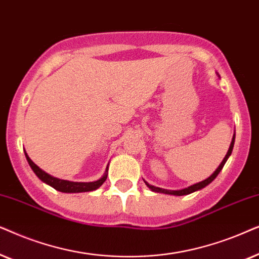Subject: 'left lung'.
Masks as SVG:
<instances>
[{
    "instance_id": "obj_1",
    "label": "left lung",
    "mask_w": 259,
    "mask_h": 259,
    "mask_svg": "<svg viewBox=\"0 0 259 259\" xmlns=\"http://www.w3.org/2000/svg\"><path fill=\"white\" fill-rule=\"evenodd\" d=\"M234 139H236V135H233V137H232V142H231V144H230V148H229V151H227V154L225 155V157H224V160L222 161V163L219 164V167L217 168L214 173H213V174L211 175V177L207 178V179H206V180H204V181L198 182V184L189 186V187H187V188L179 189V191H169V189H163V188H160V187H155V186H153V185H149V184H148V182H146V181H144V182H146V185H147L148 187H149L153 192H156V193H163V194L178 195V196H180V195H187V194H191V193H193V192L199 191V189H202L204 187H206V186H207V185L211 184V182H212L213 180H214V179H215L217 177H218V174L220 173V170L223 169L224 164L226 163L227 158L230 157L231 153H232V149H233V146H234Z\"/></svg>"
}]
</instances>
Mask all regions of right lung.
<instances>
[{
	"mask_svg": "<svg viewBox=\"0 0 259 259\" xmlns=\"http://www.w3.org/2000/svg\"><path fill=\"white\" fill-rule=\"evenodd\" d=\"M27 161L32 168L34 173L37 178L40 179L41 181H44L45 184L50 185L51 187H53L57 191L63 192V193H81V192H91V191H96V189L101 187V186L104 184V181L108 178V168H106L105 174L99 179L97 181H92V182H73V181H67V180H61V179L54 178L52 175L47 174L46 171H44L41 168L37 167V165L34 163V162L30 160L27 153H25Z\"/></svg>",
	"mask_w": 259,
	"mask_h": 259,
	"instance_id": "obj_1",
	"label": "right lung"
}]
</instances>
